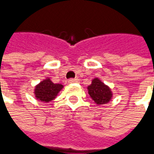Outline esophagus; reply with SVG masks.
Instances as JSON below:
<instances>
[{
	"instance_id": "34e87169",
	"label": "esophagus",
	"mask_w": 154,
	"mask_h": 154,
	"mask_svg": "<svg viewBox=\"0 0 154 154\" xmlns=\"http://www.w3.org/2000/svg\"><path fill=\"white\" fill-rule=\"evenodd\" d=\"M78 79L77 78H71L68 80V82L69 83H73V82H78Z\"/></svg>"
}]
</instances>
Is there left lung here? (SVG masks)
<instances>
[{
    "instance_id": "1",
    "label": "left lung",
    "mask_w": 154,
    "mask_h": 154,
    "mask_svg": "<svg viewBox=\"0 0 154 154\" xmlns=\"http://www.w3.org/2000/svg\"><path fill=\"white\" fill-rule=\"evenodd\" d=\"M88 89V94L91 99L97 105H104L108 103L112 97L111 91L109 87L100 82L98 78H95L91 82Z\"/></svg>"
}]
</instances>
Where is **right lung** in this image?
<instances>
[{"label":"right lung","mask_w":154,"mask_h":154,"mask_svg":"<svg viewBox=\"0 0 154 154\" xmlns=\"http://www.w3.org/2000/svg\"><path fill=\"white\" fill-rule=\"evenodd\" d=\"M63 87V85L54 83L49 78H48L42 81L40 83L36 86L35 89V97L38 100L48 102L54 100Z\"/></svg>","instance_id":"1"}]
</instances>
